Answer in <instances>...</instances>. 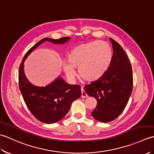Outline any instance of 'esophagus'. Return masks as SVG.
<instances>
[{"mask_svg":"<svg viewBox=\"0 0 154 154\" xmlns=\"http://www.w3.org/2000/svg\"><path fill=\"white\" fill-rule=\"evenodd\" d=\"M81 97L82 98H87L88 95L85 92V91L83 89V88H81Z\"/></svg>","mask_w":154,"mask_h":154,"instance_id":"34e87169","label":"esophagus"}]
</instances>
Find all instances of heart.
<instances>
[{
  "label": "heart",
  "instance_id": "heart-1",
  "mask_svg": "<svg viewBox=\"0 0 154 154\" xmlns=\"http://www.w3.org/2000/svg\"><path fill=\"white\" fill-rule=\"evenodd\" d=\"M112 58L109 44L100 40L92 41L74 48L68 55V61L63 69L67 76L73 79L75 68H78L79 76L87 81L99 79L109 69Z\"/></svg>",
  "mask_w": 154,
  "mask_h": 154
}]
</instances>
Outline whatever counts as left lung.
<instances>
[{"label": "left lung", "mask_w": 154, "mask_h": 154, "mask_svg": "<svg viewBox=\"0 0 154 154\" xmlns=\"http://www.w3.org/2000/svg\"><path fill=\"white\" fill-rule=\"evenodd\" d=\"M110 40L113 55L109 69L99 79L84 87L88 95L97 101L91 114L102 122L119 117L128 102L133 87L132 69L128 57L119 43Z\"/></svg>", "instance_id": "obj_1"}]
</instances>
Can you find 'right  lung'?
Wrapping results in <instances>:
<instances>
[{"label":"right lung","instance_id":"obj_1","mask_svg":"<svg viewBox=\"0 0 154 154\" xmlns=\"http://www.w3.org/2000/svg\"><path fill=\"white\" fill-rule=\"evenodd\" d=\"M69 38L64 37L57 40L44 38L29 50L23 58L19 67L18 83L25 103L31 113L42 122L53 124L61 120L69 110L71 103L81 96V87L69 85L61 77L46 87H35L32 85L24 73V61L38 45L45 42L61 44Z\"/></svg>","mask_w":154,"mask_h":154}]
</instances>
